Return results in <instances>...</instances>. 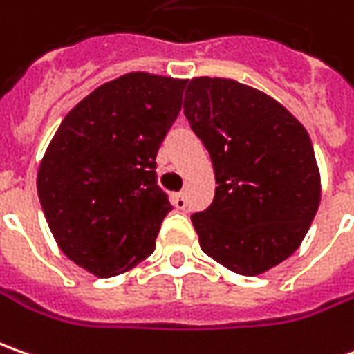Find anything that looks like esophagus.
Returning a JSON list of instances; mask_svg holds the SVG:
<instances>
[{"instance_id": "esophagus-1", "label": "esophagus", "mask_w": 354, "mask_h": 354, "mask_svg": "<svg viewBox=\"0 0 354 354\" xmlns=\"http://www.w3.org/2000/svg\"><path fill=\"white\" fill-rule=\"evenodd\" d=\"M172 203H174L176 209H186V205H188L186 194H174V196H172Z\"/></svg>"}]
</instances>
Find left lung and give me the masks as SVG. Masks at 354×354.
<instances>
[{
    "label": "left lung",
    "instance_id": "obj_1",
    "mask_svg": "<svg viewBox=\"0 0 354 354\" xmlns=\"http://www.w3.org/2000/svg\"><path fill=\"white\" fill-rule=\"evenodd\" d=\"M184 115L217 184L212 205L192 215L201 250L243 276L286 261L322 200L308 131L274 97L229 78L189 80Z\"/></svg>",
    "mask_w": 354,
    "mask_h": 354
}]
</instances>
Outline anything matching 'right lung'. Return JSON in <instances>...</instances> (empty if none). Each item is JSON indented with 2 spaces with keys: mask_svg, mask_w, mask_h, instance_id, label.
Masks as SVG:
<instances>
[{
  "mask_svg": "<svg viewBox=\"0 0 354 354\" xmlns=\"http://www.w3.org/2000/svg\"><path fill=\"white\" fill-rule=\"evenodd\" d=\"M186 80L129 72L68 111L44 153L37 192L58 247L84 270L123 274L153 254L172 209L156 153Z\"/></svg>",
  "mask_w": 354,
  "mask_h": 354,
  "instance_id": "right-lung-1",
  "label": "right lung"
}]
</instances>
